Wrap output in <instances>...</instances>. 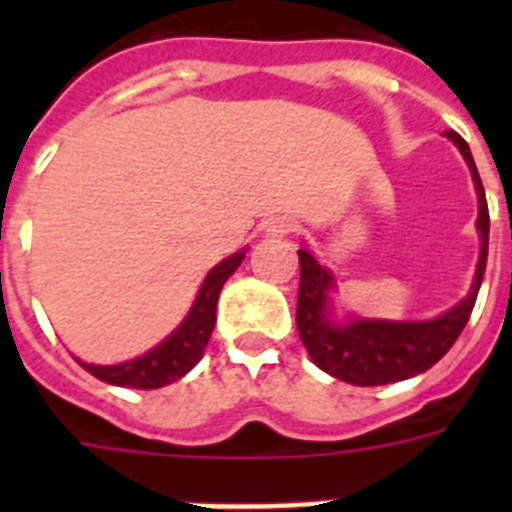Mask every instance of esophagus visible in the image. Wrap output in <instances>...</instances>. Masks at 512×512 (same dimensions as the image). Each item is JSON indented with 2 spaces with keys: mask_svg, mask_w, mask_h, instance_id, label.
<instances>
[{
  "mask_svg": "<svg viewBox=\"0 0 512 512\" xmlns=\"http://www.w3.org/2000/svg\"><path fill=\"white\" fill-rule=\"evenodd\" d=\"M295 228H297V223L287 215L271 217L269 223H266V233L269 235H289V233H295Z\"/></svg>",
  "mask_w": 512,
  "mask_h": 512,
  "instance_id": "1",
  "label": "esophagus"
}]
</instances>
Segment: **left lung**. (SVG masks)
I'll return each mask as SVG.
<instances>
[{
	"instance_id": "1",
	"label": "left lung",
	"mask_w": 512,
	"mask_h": 512,
	"mask_svg": "<svg viewBox=\"0 0 512 512\" xmlns=\"http://www.w3.org/2000/svg\"><path fill=\"white\" fill-rule=\"evenodd\" d=\"M446 138L454 140L461 156L467 158L472 169L474 189L479 197L477 230L482 238L479 264L474 274L469 295L433 320H348L346 325L330 320L328 292L336 284L330 271L323 269L312 253L300 248V295H297V330L305 343L307 354L315 364L341 382L359 384V387H377V384L402 382V379L423 374L438 359L446 356L459 333L467 325L477 292L482 287L487 266V241H490V212H487L485 187L474 166L467 140L454 130H446Z\"/></svg>"
}]
</instances>
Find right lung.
<instances>
[{
    "mask_svg": "<svg viewBox=\"0 0 512 512\" xmlns=\"http://www.w3.org/2000/svg\"><path fill=\"white\" fill-rule=\"evenodd\" d=\"M243 259H246V251H238L225 261H220L202 282L200 295H197L182 325L166 341L151 348L148 354L115 366L84 364V361H79V364L102 382L117 384V387H133V390H158L164 384L182 379L205 354V346L212 336V328H215L220 289L228 282L230 274L241 266Z\"/></svg>",
    "mask_w": 512,
    "mask_h": 512,
    "instance_id": "obj_1",
    "label": "right lung"
}]
</instances>
